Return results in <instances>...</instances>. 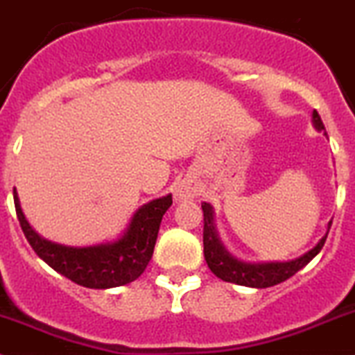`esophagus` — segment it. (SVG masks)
I'll return each mask as SVG.
<instances>
[{"label":"esophagus","mask_w":355,"mask_h":355,"mask_svg":"<svg viewBox=\"0 0 355 355\" xmlns=\"http://www.w3.org/2000/svg\"><path fill=\"white\" fill-rule=\"evenodd\" d=\"M175 196H177L180 201L193 200V198L196 196V191H194V187L191 184H187V182H182V184L177 187V191H175Z\"/></svg>","instance_id":"34e87169"}]
</instances>
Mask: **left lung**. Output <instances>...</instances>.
Wrapping results in <instances>:
<instances>
[{"instance_id":"left-lung-1","label":"left lung","mask_w":355,"mask_h":355,"mask_svg":"<svg viewBox=\"0 0 355 355\" xmlns=\"http://www.w3.org/2000/svg\"><path fill=\"white\" fill-rule=\"evenodd\" d=\"M313 124L319 131H322L324 124L320 121V115L317 110H313ZM203 208V247H205V259H207L208 268L215 277L223 278L224 282L238 284V286L247 287H264L277 286V284L284 282L287 278L293 277L294 273L306 266L317 254L320 252V248L326 243V236L315 245V247L301 256L300 259L289 261V263H266V264H245L241 261H236L226 252L218 241L217 234L214 230V214H211V207L208 203L201 205ZM331 224V223H329ZM331 227V226H329Z\"/></svg>"}]
</instances>
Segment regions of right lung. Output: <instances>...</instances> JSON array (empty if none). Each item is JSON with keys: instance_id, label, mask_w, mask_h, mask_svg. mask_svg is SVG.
<instances>
[{"instance_id": "1", "label": "right lung", "mask_w": 355, "mask_h": 355, "mask_svg": "<svg viewBox=\"0 0 355 355\" xmlns=\"http://www.w3.org/2000/svg\"><path fill=\"white\" fill-rule=\"evenodd\" d=\"M13 203L24 236L28 238L33 250L49 266L78 286L89 289H110L135 282L144 273L154 254L162 215L166 214L173 200L170 194L144 205L132 217L128 233L115 243L84 248L64 247L40 238L22 215L15 189Z\"/></svg>"}]
</instances>
